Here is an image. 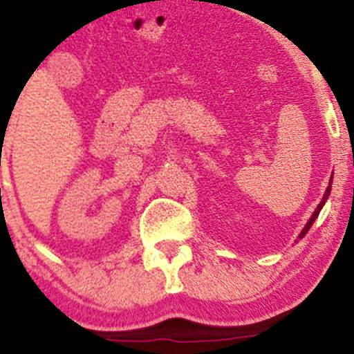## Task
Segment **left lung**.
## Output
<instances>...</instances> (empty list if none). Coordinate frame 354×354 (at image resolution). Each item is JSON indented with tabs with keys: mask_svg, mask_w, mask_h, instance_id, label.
Returning <instances> with one entry per match:
<instances>
[{
	"mask_svg": "<svg viewBox=\"0 0 354 354\" xmlns=\"http://www.w3.org/2000/svg\"><path fill=\"white\" fill-rule=\"evenodd\" d=\"M330 181H332V178H330ZM329 194H330V187L327 188V190H326V195H324V198H322V202L319 203V207H317V209H315V212H313V216L310 217V221H308V223H306V226L303 227V231H301V234H299V238H303V236H305V234H306V231H308L310 227H312V224L315 223L317 216H319L320 209H322V205H324V203H326V200H327V197H329Z\"/></svg>",
	"mask_w": 354,
	"mask_h": 354,
	"instance_id": "1",
	"label": "left lung"
}]
</instances>
